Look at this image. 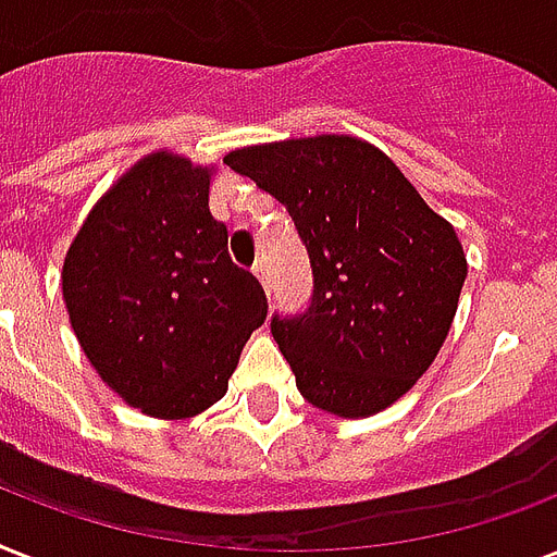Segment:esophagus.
Returning <instances> with one entry per match:
<instances>
[{
    "label": "esophagus",
    "instance_id": "obj_1",
    "mask_svg": "<svg viewBox=\"0 0 557 557\" xmlns=\"http://www.w3.org/2000/svg\"><path fill=\"white\" fill-rule=\"evenodd\" d=\"M253 277H257V280H260V283H262V288H265V292H269V262H265V260H257V262H253Z\"/></svg>",
    "mask_w": 557,
    "mask_h": 557
}]
</instances>
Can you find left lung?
Returning <instances> with one entry per match:
<instances>
[{
  "mask_svg": "<svg viewBox=\"0 0 557 557\" xmlns=\"http://www.w3.org/2000/svg\"><path fill=\"white\" fill-rule=\"evenodd\" d=\"M225 164L286 205L309 251V309L271 318L300 396L347 419L405 396L448 338L466 283L450 222L349 135L245 147Z\"/></svg>",
  "mask_w": 557,
  "mask_h": 557,
  "instance_id": "8db88e82",
  "label": "left lung"
}]
</instances>
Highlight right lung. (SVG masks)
<instances>
[{
    "mask_svg": "<svg viewBox=\"0 0 557 557\" xmlns=\"http://www.w3.org/2000/svg\"><path fill=\"white\" fill-rule=\"evenodd\" d=\"M210 168L152 152L91 208L63 262L72 330L98 375L156 419L225 396L269 300L227 253L208 208Z\"/></svg>",
    "mask_w": 557,
    "mask_h": 557,
    "instance_id": "obj_1",
    "label": "right lung"
}]
</instances>
